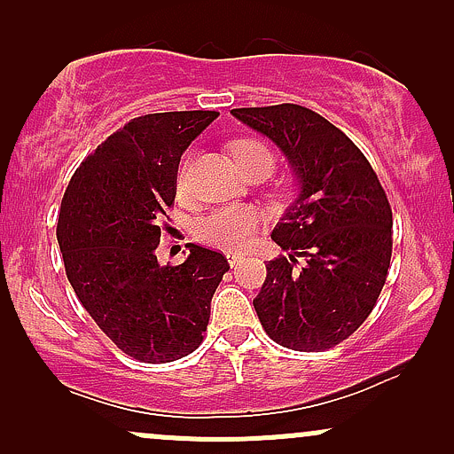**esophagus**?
Returning <instances> with one entry per match:
<instances>
[{"label":"esophagus","instance_id":"1","mask_svg":"<svg viewBox=\"0 0 454 454\" xmlns=\"http://www.w3.org/2000/svg\"><path fill=\"white\" fill-rule=\"evenodd\" d=\"M226 258H228V264H231V267H237V264L243 260V254H239V252H228Z\"/></svg>","mask_w":454,"mask_h":454}]
</instances>
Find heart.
Masks as SVG:
<instances>
[{"instance_id":"heart-1","label":"heart","mask_w":454,"mask_h":454,"mask_svg":"<svg viewBox=\"0 0 454 454\" xmlns=\"http://www.w3.org/2000/svg\"><path fill=\"white\" fill-rule=\"evenodd\" d=\"M234 164H247L252 160H264L273 166V155L269 147H264L258 140H241L232 145ZM192 161V153L184 158V164L179 168V192H185V173ZM260 213L252 207H222V209L211 211L209 215L202 217L196 226V234L202 243L211 245L217 249H243L245 245L252 243L254 234L258 232Z\"/></svg>"}]
</instances>
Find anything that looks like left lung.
<instances>
[{"label": "left lung", "instance_id": "obj_1", "mask_svg": "<svg viewBox=\"0 0 454 454\" xmlns=\"http://www.w3.org/2000/svg\"><path fill=\"white\" fill-rule=\"evenodd\" d=\"M273 140L299 194L270 239L288 256L269 260L254 307L279 346H337L367 320L387 281L393 211L372 164L340 128L299 104L234 108Z\"/></svg>", "mask_w": 454, "mask_h": 454}]
</instances>
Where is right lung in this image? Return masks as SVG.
I'll use <instances>...</instances> for the list:
<instances>
[{
	"label": "right lung",
	"mask_w": 454,
	"mask_h": 454,
	"mask_svg": "<svg viewBox=\"0 0 454 454\" xmlns=\"http://www.w3.org/2000/svg\"><path fill=\"white\" fill-rule=\"evenodd\" d=\"M217 114L132 119L87 155L61 198L57 243L67 281L108 340L137 361L170 363L194 352L231 269L220 252L194 243L176 267L155 256L181 155Z\"/></svg>",
	"instance_id": "obj_1"
}]
</instances>
